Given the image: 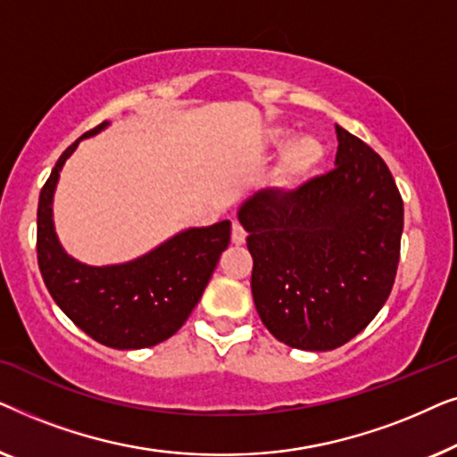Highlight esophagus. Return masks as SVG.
Returning <instances> with one entry per match:
<instances>
[{
    "label": "esophagus",
    "mask_w": 457,
    "mask_h": 457,
    "mask_svg": "<svg viewBox=\"0 0 457 457\" xmlns=\"http://www.w3.org/2000/svg\"><path fill=\"white\" fill-rule=\"evenodd\" d=\"M245 228H243L239 222H233V235H230V239H233L235 245H243V243H245Z\"/></svg>",
    "instance_id": "34e87169"
}]
</instances>
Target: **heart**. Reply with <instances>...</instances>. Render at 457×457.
Instances as JSON below:
<instances>
[{"label": "heart", "instance_id": "b5f03b06", "mask_svg": "<svg viewBox=\"0 0 457 457\" xmlns=\"http://www.w3.org/2000/svg\"><path fill=\"white\" fill-rule=\"evenodd\" d=\"M291 133L287 129H274L270 133V145L283 147L289 141ZM324 158V147L316 137H299L285 149L283 158H280L277 179L283 187H295L308 179L316 170Z\"/></svg>", "mask_w": 457, "mask_h": 457}]
</instances>
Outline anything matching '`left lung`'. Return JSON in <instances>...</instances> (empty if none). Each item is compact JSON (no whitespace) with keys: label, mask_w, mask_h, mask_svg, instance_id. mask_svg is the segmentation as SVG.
I'll return each instance as SVG.
<instances>
[{"label":"left lung","mask_w":457,"mask_h":457,"mask_svg":"<svg viewBox=\"0 0 457 457\" xmlns=\"http://www.w3.org/2000/svg\"><path fill=\"white\" fill-rule=\"evenodd\" d=\"M335 168L239 210L253 258L252 293L285 345L328 352L361 333L393 289L403 199L383 158L337 124Z\"/></svg>","instance_id":"8db88e82"}]
</instances>
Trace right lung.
I'll list each match as a JSON object with an SVG mask.
<instances>
[{
	"instance_id": "add662e5",
	"label": "right lung",
	"mask_w": 457,
	"mask_h": 457,
	"mask_svg": "<svg viewBox=\"0 0 457 457\" xmlns=\"http://www.w3.org/2000/svg\"><path fill=\"white\" fill-rule=\"evenodd\" d=\"M108 127L87 130L97 135ZM77 139L43 185L37 208V262L60 310L91 339L114 349L152 347L183 327L208 285L220 253L230 243V222L189 228L154 252L127 264L87 266L62 249L52 220V199L60 170Z\"/></svg>"
}]
</instances>
